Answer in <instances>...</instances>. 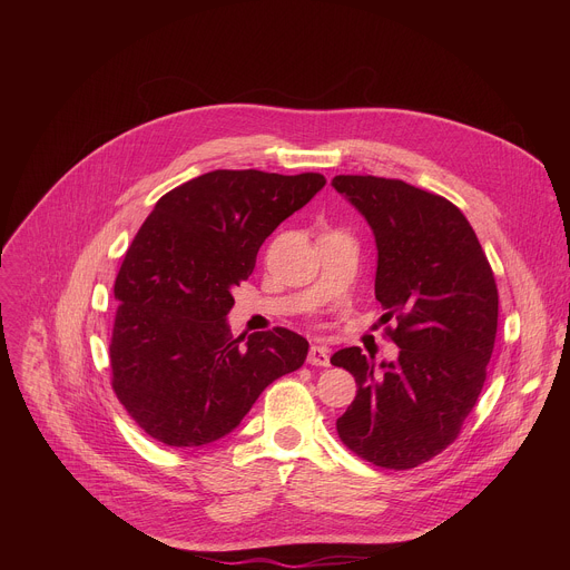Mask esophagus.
I'll use <instances>...</instances> for the list:
<instances>
[{"instance_id": "1", "label": "esophagus", "mask_w": 570, "mask_h": 570, "mask_svg": "<svg viewBox=\"0 0 570 570\" xmlns=\"http://www.w3.org/2000/svg\"><path fill=\"white\" fill-rule=\"evenodd\" d=\"M308 365H320V367H330V350L327 347H320V345H313L308 350Z\"/></svg>"}]
</instances>
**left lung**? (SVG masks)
Masks as SVG:
<instances>
[{"label": "left lung", "instance_id": "1", "mask_svg": "<svg viewBox=\"0 0 570 570\" xmlns=\"http://www.w3.org/2000/svg\"><path fill=\"white\" fill-rule=\"evenodd\" d=\"M338 194L367 218L379 250L374 295L394 320V363L347 347L332 356L356 379L336 422L358 458L413 469L455 442L487 379L499 327V291L464 214L444 196L403 180L336 176Z\"/></svg>", "mask_w": 570, "mask_h": 570}]
</instances>
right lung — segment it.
<instances>
[{"instance_id": "add662e5", "label": "right lung", "mask_w": 570, "mask_h": 570, "mask_svg": "<svg viewBox=\"0 0 570 570\" xmlns=\"http://www.w3.org/2000/svg\"><path fill=\"white\" fill-rule=\"evenodd\" d=\"M324 176L218 169L161 196L115 282L112 390L137 426L167 446H203L248 415L308 343L275 327L243 343L225 315L262 243L302 209Z\"/></svg>"}]
</instances>
